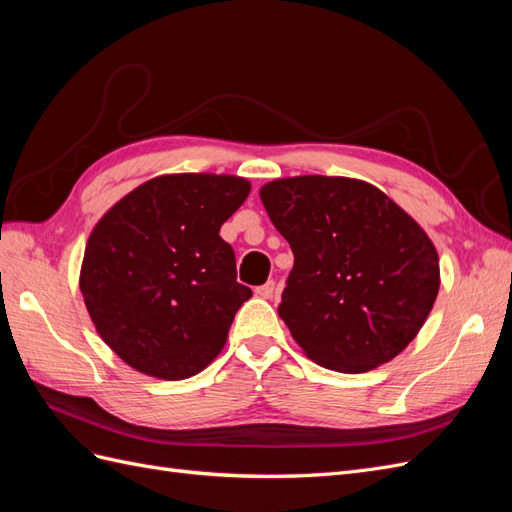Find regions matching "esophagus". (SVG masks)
Returning a JSON list of instances; mask_svg holds the SVG:
<instances>
[{
  "instance_id": "esophagus-1",
  "label": "esophagus",
  "mask_w": 512,
  "mask_h": 512,
  "mask_svg": "<svg viewBox=\"0 0 512 512\" xmlns=\"http://www.w3.org/2000/svg\"><path fill=\"white\" fill-rule=\"evenodd\" d=\"M273 292H275V282L273 280H269L267 284H262V286L256 288V294L260 299H271Z\"/></svg>"
}]
</instances>
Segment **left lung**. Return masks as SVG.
<instances>
[{
    "instance_id": "8db88e82",
    "label": "left lung",
    "mask_w": 512,
    "mask_h": 512,
    "mask_svg": "<svg viewBox=\"0 0 512 512\" xmlns=\"http://www.w3.org/2000/svg\"><path fill=\"white\" fill-rule=\"evenodd\" d=\"M260 200L294 254L277 307L294 342L342 374L395 359L438 297V252L427 232L359 179H275Z\"/></svg>"
}]
</instances>
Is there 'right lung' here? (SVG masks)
<instances>
[{
	"label": "right lung",
	"instance_id": "obj_1",
	"mask_svg": "<svg viewBox=\"0 0 512 512\" xmlns=\"http://www.w3.org/2000/svg\"><path fill=\"white\" fill-rule=\"evenodd\" d=\"M250 194L232 175H162L138 185L91 230L81 292L96 331L141 374L183 380L226 344L252 290L237 282L222 224Z\"/></svg>",
	"mask_w": 512,
	"mask_h": 512
}]
</instances>
